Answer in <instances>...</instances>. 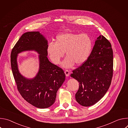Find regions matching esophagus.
<instances>
[{
  "label": "esophagus",
  "instance_id": "esophagus-1",
  "mask_svg": "<svg viewBox=\"0 0 128 128\" xmlns=\"http://www.w3.org/2000/svg\"><path fill=\"white\" fill-rule=\"evenodd\" d=\"M65 74L66 76H68L70 74V72L68 70H65Z\"/></svg>",
  "mask_w": 128,
  "mask_h": 128
}]
</instances>
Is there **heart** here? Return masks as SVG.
I'll list each match as a JSON object with an SVG mask.
<instances>
[{"instance_id":"heart-1","label":"heart","mask_w":128,"mask_h":128,"mask_svg":"<svg viewBox=\"0 0 128 128\" xmlns=\"http://www.w3.org/2000/svg\"><path fill=\"white\" fill-rule=\"evenodd\" d=\"M92 40L87 34L73 32L62 33L57 36L54 43L48 44L47 51L53 63L59 64L64 52L66 58L63 63L66 68L75 63L80 65L88 58L92 52Z\"/></svg>"}]
</instances>
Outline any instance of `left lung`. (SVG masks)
<instances>
[{
	"label": "left lung",
	"mask_w": 128,
	"mask_h": 128,
	"mask_svg": "<svg viewBox=\"0 0 128 128\" xmlns=\"http://www.w3.org/2000/svg\"><path fill=\"white\" fill-rule=\"evenodd\" d=\"M113 50L110 42L100 35L88 60L70 76L79 82L76 94V101L83 106L98 102L110 86L113 76Z\"/></svg>",
	"instance_id": "8db88e82"
}]
</instances>
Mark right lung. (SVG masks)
Listing matches in <instances>:
<instances>
[{
	"label": "right lung",
	"instance_id": "right-lung-1",
	"mask_svg": "<svg viewBox=\"0 0 128 128\" xmlns=\"http://www.w3.org/2000/svg\"><path fill=\"white\" fill-rule=\"evenodd\" d=\"M48 46L47 40L40 32H28L21 36L10 54L12 72L18 91L26 101L39 108L49 107L54 103L57 91L65 80L63 70L48 61ZM28 50H34L40 54L39 71L31 80L20 74L16 62L17 54Z\"/></svg>",
	"mask_w": 128,
	"mask_h": 128
}]
</instances>
